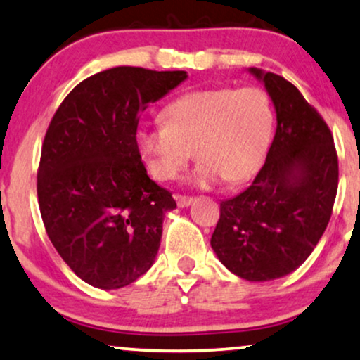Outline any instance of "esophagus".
Returning a JSON list of instances; mask_svg holds the SVG:
<instances>
[{"instance_id": "34e87169", "label": "esophagus", "mask_w": 360, "mask_h": 360, "mask_svg": "<svg viewBox=\"0 0 360 360\" xmlns=\"http://www.w3.org/2000/svg\"><path fill=\"white\" fill-rule=\"evenodd\" d=\"M174 198H176V202H177V206H179V207H188L194 202V198L183 196V194H176Z\"/></svg>"}]
</instances>
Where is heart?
Returning a JSON list of instances; mask_svg holds the SVG:
<instances>
[{"label": "heart", "instance_id": "1", "mask_svg": "<svg viewBox=\"0 0 360 360\" xmlns=\"http://www.w3.org/2000/svg\"><path fill=\"white\" fill-rule=\"evenodd\" d=\"M161 125H142L139 150L159 181L179 176L193 155L199 162L191 181L213 188L224 179L243 183L258 171L274 134V107L258 86L196 90L164 110Z\"/></svg>", "mask_w": 360, "mask_h": 360}]
</instances>
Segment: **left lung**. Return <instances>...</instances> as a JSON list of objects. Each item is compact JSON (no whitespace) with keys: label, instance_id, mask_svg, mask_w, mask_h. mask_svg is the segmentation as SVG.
I'll list each match as a JSON object with an SVG mask.
<instances>
[{"label":"left lung","instance_id":"obj_1","mask_svg":"<svg viewBox=\"0 0 360 360\" xmlns=\"http://www.w3.org/2000/svg\"><path fill=\"white\" fill-rule=\"evenodd\" d=\"M276 112L265 164L250 188L219 205L211 248L231 274L270 281L297 270L330 219L339 161L330 129L295 85L259 68Z\"/></svg>","mask_w":360,"mask_h":360}]
</instances>
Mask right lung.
Masks as SVG:
<instances>
[{"mask_svg": "<svg viewBox=\"0 0 360 360\" xmlns=\"http://www.w3.org/2000/svg\"><path fill=\"white\" fill-rule=\"evenodd\" d=\"M186 79L183 70L109 68L80 82L51 119L38 167L41 219L63 262L92 287L122 288L153 266L176 201L147 176L139 115Z\"/></svg>", "mask_w": 360, "mask_h": 360, "instance_id": "obj_1", "label": "right lung"}]
</instances>
